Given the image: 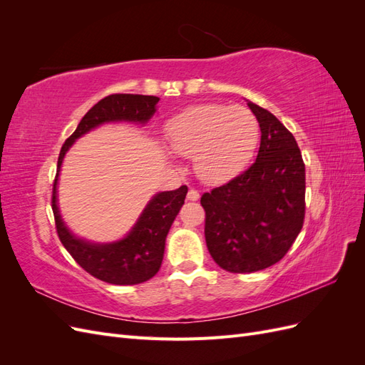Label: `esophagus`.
Here are the masks:
<instances>
[{
	"label": "esophagus",
	"mask_w": 365,
	"mask_h": 365,
	"mask_svg": "<svg viewBox=\"0 0 365 365\" xmlns=\"http://www.w3.org/2000/svg\"><path fill=\"white\" fill-rule=\"evenodd\" d=\"M187 200L197 201V200H200V192H197L196 189H189V192H187Z\"/></svg>",
	"instance_id": "34e87169"
}]
</instances>
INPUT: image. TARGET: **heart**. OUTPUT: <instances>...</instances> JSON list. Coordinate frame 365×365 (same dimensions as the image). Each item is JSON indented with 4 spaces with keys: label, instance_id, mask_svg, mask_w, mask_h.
<instances>
[{
    "label": "heart",
    "instance_id": "1",
    "mask_svg": "<svg viewBox=\"0 0 365 365\" xmlns=\"http://www.w3.org/2000/svg\"><path fill=\"white\" fill-rule=\"evenodd\" d=\"M175 153L192 158L204 182L220 184L245 168L257 148L259 120L244 106L197 105L165 125Z\"/></svg>",
    "mask_w": 365,
    "mask_h": 365
}]
</instances>
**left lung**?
<instances>
[{
  "label": "left lung",
  "mask_w": 365,
  "mask_h": 365,
  "mask_svg": "<svg viewBox=\"0 0 365 365\" xmlns=\"http://www.w3.org/2000/svg\"><path fill=\"white\" fill-rule=\"evenodd\" d=\"M260 126V148L250 168L201 196L205 242L230 272H254L284 257L304 222L306 173L300 148L268 109L248 102Z\"/></svg>",
  "instance_id": "obj_1"
}]
</instances>
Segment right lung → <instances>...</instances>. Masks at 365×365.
I'll list each match as a JSON object with an SVG mask.
<instances>
[{
    "mask_svg": "<svg viewBox=\"0 0 365 365\" xmlns=\"http://www.w3.org/2000/svg\"><path fill=\"white\" fill-rule=\"evenodd\" d=\"M160 98L140 94H111L97 102L81 120L79 126L65 140L58 158V172L53 182L51 208L58 236L71 257L93 277L111 284H138L152 279L161 267L165 236L184 204L187 185L155 195L130 233L114 244H91L70 233L61 219L56 204V184L61 164L73 143L96 126L108 121H146L155 113Z\"/></svg>",
    "mask_w": 365,
    "mask_h": 365,
    "instance_id": "right-lung-1",
    "label": "right lung"
}]
</instances>
